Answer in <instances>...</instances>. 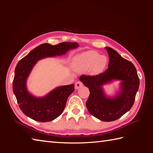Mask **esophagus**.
I'll use <instances>...</instances> for the list:
<instances>
[{"label":"esophagus","mask_w":153,"mask_h":153,"mask_svg":"<svg viewBox=\"0 0 153 153\" xmlns=\"http://www.w3.org/2000/svg\"><path fill=\"white\" fill-rule=\"evenodd\" d=\"M83 86V84L80 81H78L75 83V89H79L80 87Z\"/></svg>","instance_id":"obj_1"}]
</instances>
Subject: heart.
Returning a JSON list of instances; mask_svg holds the SVG:
<instances>
[{"mask_svg": "<svg viewBox=\"0 0 153 153\" xmlns=\"http://www.w3.org/2000/svg\"><path fill=\"white\" fill-rule=\"evenodd\" d=\"M107 63L108 59L105 55L89 50L75 55L73 58L72 67L78 72L89 69L91 75H96L104 70Z\"/></svg>", "mask_w": 153, "mask_h": 153, "instance_id": "obj_1", "label": "heart"}]
</instances>
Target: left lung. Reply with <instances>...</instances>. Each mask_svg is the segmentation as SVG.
Listing matches in <instances>:
<instances>
[{"instance_id": "1", "label": "left lung", "mask_w": 153, "mask_h": 153, "mask_svg": "<svg viewBox=\"0 0 153 153\" xmlns=\"http://www.w3.org/2000/svg\"><path fill=\"white\" fill-rule=\"evenodd\" d=\"M108 53V68L96 76L82 75L80 81L89 88L90 94L86 102L89 113L100 121H114L131 109L139 87L140 81L133 64L117 52L105 47ZM120 81V89L114 97L106 95L105 85Z\"/></svg>"}]
</instances>
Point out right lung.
Here are the masks:
<instances>
[{
    "label": "right lung",
    "instance_id": "obj_1",
    "mask_svg": "<svg viewBox=\"0 0 153 153\" xmlns=\"http://www.w3.org/2000/svg\"><path fill=\"white\" fill-rule=\"evenodd\" d=\"M77 43L63 42L57 45L43 43L18 62L15 70L13 90L21 110L27 117L39 122L52 121L64 111L69 96L75 91L74 84L59 86L42 97L32 95L27 89V80L39 60L65 55L76 48Z\"/></svg>",
    "mask_w": 153,
    "mask_h": 153
}]
</instances>
